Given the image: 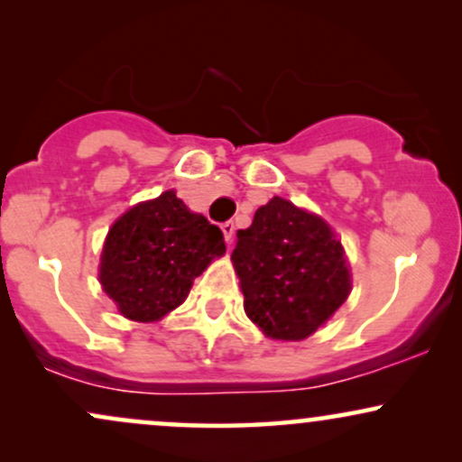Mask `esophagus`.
Returning a JSON list of instances; mask_svg holds the SVG:
<instances>
[{"label":"esophagus","mask_w":462,"mask_h":462,"mask_svg":"<svg viewBox=\"0 0 462 462\" xmlns=\"http://www.w3.org/2000/svg\"><path fill=\"white\" fill-rule=\"evenodd\" d=\"M221 232H224L227 247H230L232 245V238H235V232H236L235 221H226V224H221Z\"/></svg>","instance_id":"1"}]
</instances>
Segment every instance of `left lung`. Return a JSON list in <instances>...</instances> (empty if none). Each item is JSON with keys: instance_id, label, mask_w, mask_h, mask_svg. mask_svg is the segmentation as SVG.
Here are the masks:
<instances>
[{"instance_id": "8db88e82", "label": "left lung", "mask_w": 462, "mask_h": 462, "mask_svg": "<svg viewBox=\"0 0 462 462\" xmlns=\"http://www.w3.org/2000/svg\"><path fill=\"white\" fill-rule=\"evenodd\" d=\"M245 312L273 340L312 336L351 291L342 243L320 217L273 198L236 232L232 252Z\"/></svg>"}]
</instances>
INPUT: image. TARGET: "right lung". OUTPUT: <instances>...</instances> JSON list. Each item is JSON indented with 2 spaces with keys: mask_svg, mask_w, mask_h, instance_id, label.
<instances>
[{
  "mask_svg": "<svg viewBox=\"0 0 462 462\" xmlns=\"http://www.w3.org/2000/svg\"><path fill=\"white\" fill-rule=\"evenodd\" d=\"M224 252L219 227L165 191L111 226L101 284L126 319L159 320L185 301L193 280Z\"/></svg>",
  "mask_w": 462,
  "mask_h": 462,
  "instance_id": "add662e5",
  "label": "right lung"
}]
</instances>
